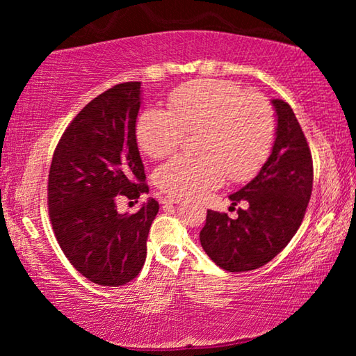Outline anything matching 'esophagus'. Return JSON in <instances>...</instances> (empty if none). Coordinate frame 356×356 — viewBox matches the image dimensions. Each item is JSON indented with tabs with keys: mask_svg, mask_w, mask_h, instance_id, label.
I'll return each instance as SVG.
<instances>
[{
	"mask_svg": "<svg viewBox=\"0 0 356 356\" xmlns=\"http://www.w3.org/2000/svg\"><path fill=\"white\" fill-rule=\"evenodd\" d=\"M180 201H182V197H180V196H176V195L165 196V200H163V202H168V204H179Z\"/></svg>",
	"mask_w": 356,
	"mask_h": 356,
	"instance_id": "obj_1",
	"label": "esophagus"
}]
</instances>
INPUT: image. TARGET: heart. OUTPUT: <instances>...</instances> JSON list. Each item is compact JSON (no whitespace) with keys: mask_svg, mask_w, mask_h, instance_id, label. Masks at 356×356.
<instances>
[{"mask_svg":"<svg viewBox=\"0 0 356 356\" xmlns=\"http://www.w3.org/2000/svg\"><path fill=\"white\" fill-rule=\"evenodd\" d=\"M195 155L161 165L155 180L176 196H202L225 182L254 176L272 152L275 118L262 95L225 80L184 84L170 94V110L147 108L136 120V143L152 159L170 155L195 134Z\"/></svg>","mask_w":356,"mask_h":356,"instance_id":"obj_1","label":"heart"}]
</instances>
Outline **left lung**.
<instances>
[{
  "mask_svg": "<svg viewBox=\"0 0 356 356\" xmlns=\"http://www.w3.org/2000/svg\"><path fill=\"white\" fill-rule=\"evenodd\" d=\"M276 138L272 154L257 176L229 196L240 201L236 220L227 213L207 210L200 240L212 261L227 272H250L262 267L286 248L298 231L308 207L312 179V156L303 130L291 105L273 99Z\"/></svg>",
  "mask_w": 356,
  "mask_h": 356,
  "instance_id": "obj_1",
  "label": "left lung"
}]
</instances>
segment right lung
Listing matches in <instances>:
<instances>
[{"mask_svg":"<svg viewBox=\"0 0 356 356\" xmlns=\"http://www.w3.org/2000/svg\"><path fill=\"white\" fill-rule=\"evenodd\" d=\"M141 83H120L76 114L59 140L48 174V215L69 262L99 286L136 278L159 213L149 197L134 215L118 213L120 196L149 193L136 144Z\"/></svg>","mask_w":356,"mask_h":356,"instance_id":"obj_1","label":"right lung"}]
</instances>
